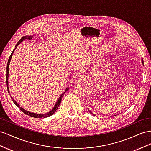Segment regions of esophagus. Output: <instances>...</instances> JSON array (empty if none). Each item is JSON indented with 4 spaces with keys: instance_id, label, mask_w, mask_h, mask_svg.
<instances>
[{
    "instance_id": "esophagus-1",
    "label": "esophagus",
    "mask_w": 151,
    "mask_h": 151,
    "mask_svg": "<svg viewBox=\"0 0 151 151\" xmlns=\"http://www.w3.org/2000/svg\"><path fill=\"white\" fill-rule=\"evenodd\" d=\"M82 81H83V77H80V78H78V82H82Z\"/></svg>"
}]
</instances>
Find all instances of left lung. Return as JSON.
Wrapping results in <instances>:
<instances>
[{
	"label": "left lung",
	"instance_id": "obj_1",
	"mask_svg": "<svg viewBox=\"0 0 151 151\" xmlns=\"http://www.w3.org/2000/svg\"><path fill=\"white\" fill-rule=\"evenodd\" d=\"M142 64H144V60H143V59H142ZM89 112H91V114H92V115H94V114H92V113L91 112V111H90V110H89ZM94 116H95V115H94Z\"/></svg>",
	"mask_w": 151,
	"mask_h": 151
}]
</instances>
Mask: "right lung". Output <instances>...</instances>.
I'll return each instance as SVG.
<instances>
[{
  "label": "right lung",
  "instance_id": "right-lung-1",
  "mask_svg": "<svg viewBox=\"0 0 151 151\" xmlns=\"http://www.w3.org/2000/svg\"><path fill=\"white\" fill-rule=\"evenodd\" d=\"M27 39H28V40H31V39H32V36H23V37L21 38V40L17 42V44L16 45V46H15V48L13 50V51L12 52V53H11V55H10V57H9V59H8V62H7V69H6V71H7V73H6V83H7V91H8V92H9V94H10V92H9V88H8V77H9V66L10 61H11V57H12L13 53H14V50L16 49L17 46L18 45H19V44H20L22 41H24L25 40H27ZM68 89H69V88H67L65 90V92H66ZM64 92H63V93L60 95V96L59 97V99L57 100V103H55V105L54 106L53 109L52 110H50V111H49V112H48V113H46V114H35V113L30 112V111H28L25 110V109H23V108H22L20 105H19L18 104L16 101H14V100L13 99V98L12 97H11V94H10V96H11V99L13 100V103L15 104V105H17V106H18V108H20V110H21L23 111V112H24L25 114L27 115L30 116V117H35V118H42V117H44V118H45V117H50V116L52 115L55 112L56 110H57V109H58V108H59V105H60V102H61V99H62V98H63V96H64Z\"/></svg>",
  "mask_w": 151,
  "mask_h": 151
}]
</instances>
